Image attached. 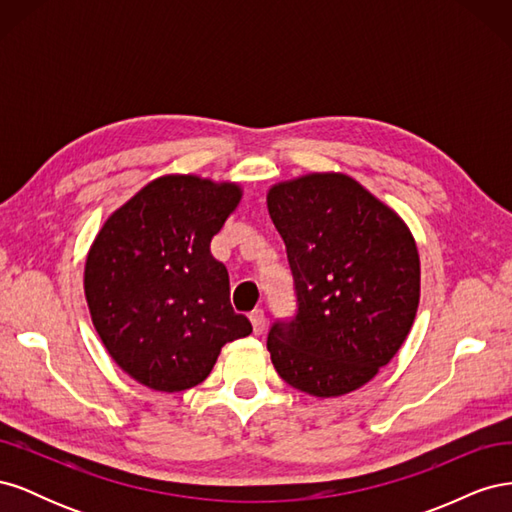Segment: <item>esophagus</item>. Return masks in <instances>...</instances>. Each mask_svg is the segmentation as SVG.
I'll list each match as a JSON object with an SVG mask.
<instances>
[{
  "instance_id": "obj_1",
  "label": "esophagus",
  "mask_w": 512,
  "mask_h": 512,
  "mask_svg": "<svg viewBox=\"0 0 512 512\" xmlns=\"http://www.w3.org/2000/svg\"><path fill=\"white\" fill-rule=\"evenodd\" d=\"M250 320H252V329H254V335H262L267 329V318H265V312L262 309H254V312L250 314Z\"/></svg>"
}]
</instances>
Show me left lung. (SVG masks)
I'll list each match as a JSON object with an SVG mask.
<instances>
[{
	"label": "left lung",
	"instance_id": "obj_1",
	"mask_svg": "<svg viewBox=\"0 0 512 512\" xmlns=\"http://www.w3.org/2000/svg\"><path fill=\"white\" fill-rule=\"evenodd\" d=\"M297 290L273 322L277 374L312 397H342L389 365L412 329L421 260L401 215L344 173H307L267 192Z\"/></svg>",
	"mask_w": 512,
	"mask_h": 512
}]
</instances>
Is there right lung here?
Here are the masks:
<instances>
[{
  "mask_svg": "<svg viewBox=\"0 0 512 512\" xmlns=\"http://www.w3.org/2000/svg\"><path fill=\"white\" fill-rule=\"evenodd\" d=\"M241 198L237 181L162 175L108 215L89 247L91 322L111 359L151 391L192 389L228 342L252 333L211 254Z\"/></svg>",
  "mask_w": 512,
  "mask_h": 512,
  "instance_id": "add662e5",
  "label": "right lung"
}]
</instances>
